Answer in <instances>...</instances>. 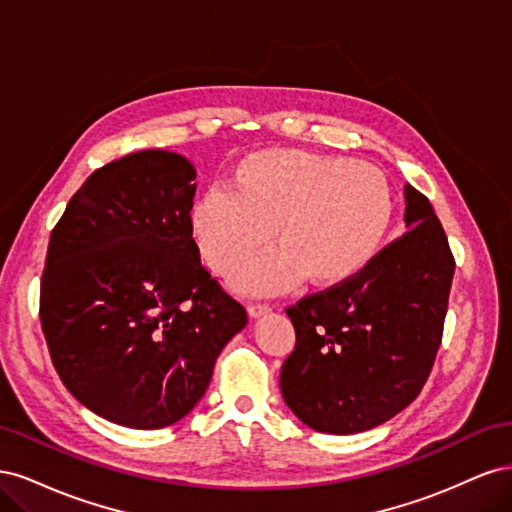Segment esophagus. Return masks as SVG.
I'll list each match as a JSON object with an SVG mask.
<instances>
[{"label": "esophagus", "mask_w": 512, "mask_h": 512, "mask_svg": "<svg viewBox=\"0 0 512 512\" xmlns=\"http://www.w3.org/2000/svg\"><path fill=\"white\" fill-rule=\"evenodd\" d=\"M247 312H250L252 318L265 316V314L271 312V305H267V303H250V305H247Z\"/></svg>", "instance_id": "1"}]
</instances>
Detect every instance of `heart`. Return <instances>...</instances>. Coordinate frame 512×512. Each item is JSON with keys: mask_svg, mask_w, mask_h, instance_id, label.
Segmentation results:
<instances>
[{"mask_svg": "<svg viewBox=\"0 0 512 512\" xmlns=\"http://www.w3.org/2000/svg\"><path fill=\"white\" fill-rule=\"evenodd\" d=\"M393 188L367 162L303 149H265L232 168L228 188H213L190 211V235L207 267L235 286L271 294L299 282L329 288L374 258L391 226Z\"/></svg>", "mask_w": 512, "mask_h": 512, "instance_id": "b5f03b06", "label": "heart"}]
</instances>
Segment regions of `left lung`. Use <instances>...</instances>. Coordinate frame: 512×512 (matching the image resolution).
I'll return each instance as SVG.
<instances>
[{
	"instance_id": "1",
	"label": "left lung",
	"mask_w": 512,
	"mask_h": 512,
	"mask_svg": "<svg viewBox=\"0 0 512 512\" xmlns=\"http://www.w3.org/2000/svg\"><path fill=\"white\" fill-rule=\"evenodd\" d=\"M404 235L352 280L286 307L297 342L282 365L288 408L322 433H359L410 406L442 344L455 258L425 194L406 185Z\"/></svg>"
}]
</instances>
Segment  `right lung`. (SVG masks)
<instances>
[{"instance_id": "add662e5", "label": "right lung", "mask_w": 512, "mask_h": 512, "mask_svg": "<svg viewBox=\"0 0 512 512\" xmlns=\"http://www.w3.org/2000/svg\"><path fill=\"white\" fill-rule=\"evenodd\" d=\"M196 170L138 151L91 173L55 224L40 324L66 389L106 421L160 429L205 395L245 307L200 265Z\"/></svg>"}]
</instances>
